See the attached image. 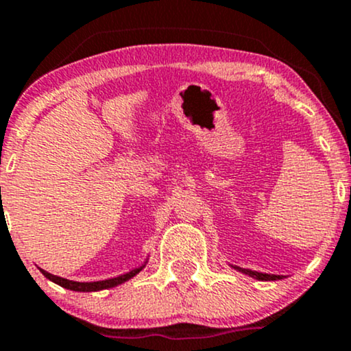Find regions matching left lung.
<instances>
[{"label": "left lung", "mask_w": 351, "mask_h": 351, "mask_svg": "<svg viewBox=\"0 0 351 351\" xmlns=\"http://www.w3.org/2000/svg\"><path fill=\"white\" fill-rule=\"evenodd\" d=\"M229 265H231L232 269H236V271L243 272V274H245V276L252 277V279H257V280H280L285 277V276H277V274H265V272L251 271V269H243V267H239V265H232V264H229Z\"/></svg>", "instance_id": "obj_1"}]
</instances>
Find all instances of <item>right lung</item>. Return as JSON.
Wrapping results in <instances>:
<instances>
[{
  "label": "right lung",
  "mask_w": 351,
  "mask_h": 351,
  "mask_svg": "<svg viewBox=\"0 0 351 351\" xmlns=\"http://www.w3.org/2000/svg\"><path fill=\"white\" fill-rule=\"evenodd\" d=\"M148 263V257L147 261L140 265V267L136 269H132L130 272L123 274V276H119V277H114V279H106V280H97V282H75V280H69V279H64V277H59V276H52V274L46 272L44 269H41V272L44 274V277H47L51 282H54V284L60 285V287L64 289H69V291H74V292H97V291H104V289H112V287H117V285L123 284V282L130 280L132 277H135L136 274H138L142 269L147 265Z\"/></svg>",
  "instance_id": "1"
}]
</instances>
